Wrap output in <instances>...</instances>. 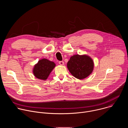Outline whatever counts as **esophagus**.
I'll return each instance as SVG.
<instances>
[{
  "label": "esophagus",
  "instance_id": "1",
  "mask_svg": "<svg viewBox=\"0 0 128 128\" xmlns=\"http://www.w3.org/2000/svg\"><path fill=\"white\" fill-rule=\"evenodd\" d=\"M59 64H60V65H64V62H63V61H59Z\"/></svg>",
  "mask_w": 128,
  "mask_h": 128
}]
</instances>
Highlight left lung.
Returning <instances> with one entry per match:
<instances>
[{"instance_id": "obj_1", "label": "left lung", "mask_w": 128, "mask_h": 128, "mask_svg": "<svg viewBox=\"0 0 128 128\" xmlns=\"http://www.w3.org/2000/svg\"><path fill=\"white\" fill-rule=\"evenodd\" d=\"M67 68L76 78L82 80L88 77L92 72L94 62L86 55L76 54L70 57L67 63Z\"/></svg>"}]
</instances>
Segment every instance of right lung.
Instances as JSON below:
<instances>
[{
    "label": "right lung",
    "mask_w": 128,
    "mask_h": 128,
    "mask_svg": "<svg viewBox=\"0 0 128 128\" xmlns=\"http://www.w3.org/2000/svg\"><path fill=\"white\" fill-rule=\"evenodd\" d=\"M55 65L53 62L46 59H42L34 66L33 74L36 78L46 80Z\"/></svg>",
    "instance_id": "1"
}]
</instances>
